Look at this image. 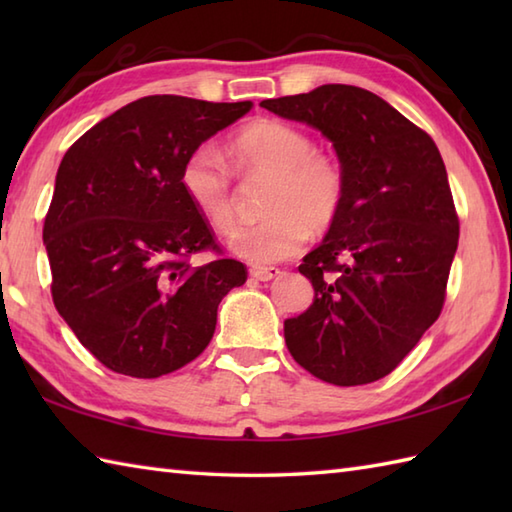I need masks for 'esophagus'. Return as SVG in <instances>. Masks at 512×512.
Segmentation results:
<instances>
[{"label": "esophagus", "mask_w": 512, "mask_h": 512, "mask_svg": "<svg viewBox=\"0 0 512 512\" xmlns=\"http://www.w3.org/2000/svg\"><path fill=\"white\" fill-rule=\"evenodd\" d=\"M281 275V270L275 266H253L250 268V277H255L259 281H270Z\"/></svg>", "instance_id": "34e87169"}]
</instances>
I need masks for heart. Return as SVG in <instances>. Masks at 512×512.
I'll list each match as a JSON object with an SVG mask.
<instances>
[{
	"label": "heart",
	"mask_w": 512,
	"mask_h": 512,
	"mask_svg": "<svg viewBox=\"0 0 512 512\" xmlns=\"http://www.w3.org/2000/svg\"><path fill=\"white\" fill-rule=\"evenodd\" d=\"M226 158L237 173H270L268 217L242 226L228 237V248L246 262L268 266L297 255L310 228H328L345 198L339 160L314 149L301 127L279 118H255L228 140ZM180 187L215 231L235 222L231 171L213 145L195 147L180 171Z\"/></svg>",
	"instance_id": "1"
}]
</instances>
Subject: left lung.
I'll return each instance as SVG.
<instances>
[{"label":"left lung","mask_w":512,"mask_h":512,"mask_svg":"<svg viewBox=\"0 0 512 512\" xmlns=\"http://www.w3.org/2000/svg\"><path fill=\"white\" fill-rule=\"evenodd\" d=\"M330 140L345 198L303 257L312 306L284 321L292 358L325 383L367 385L394 372L444 306L460 222L427 132L374 92L328 83L259 103Z\"/></svg>","instance_id":"8db88e82"}]
</instances>
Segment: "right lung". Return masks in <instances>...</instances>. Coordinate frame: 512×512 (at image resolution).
<instances>
[{"label":"right lung","mask_w":512,"mask_h":512,"mask_svg":"<svg viewBox=\"0 0 512 512\" xmlns=\"http://www.w3.org/2000/svg\"><path fill=\"white\" fill-rule=\"evenodd\" d=\"M253 103L158 94L88 129L65 156L43 224L52 299L83 347L116 374L158 378L209 345L217 306L246 266L217 257L180 187L184 160Z\"/></svg>","instance_id":"add662e5"}]
</instances>
